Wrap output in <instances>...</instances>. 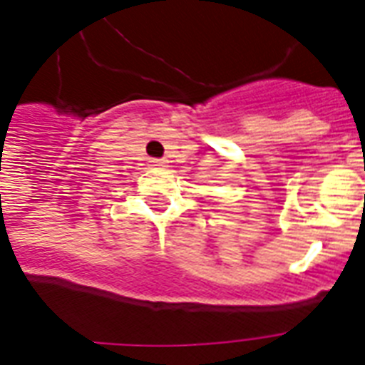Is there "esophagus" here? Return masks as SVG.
<instances>
[{
    "instance_id": "1",
    "label": "esophagus",
    "mask_w": 365,
    "mask_h": 365,
    "mask_svg": "<svg viewBox=\"0 0 365 365\" xmlns=\"http://www.w3.org/2000/svg\"><path fill=\"white\" fill-rule=\"evenodd\" d=\"M149 163H151V166H155V168H163V166H165V160L163 159H151Z\"/></svg>"
}]
</instances>
